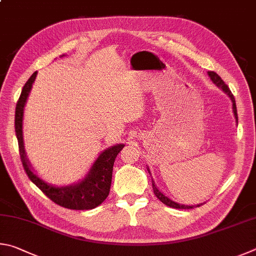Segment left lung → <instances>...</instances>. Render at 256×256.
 Returning <instances> with one entry per match:
<instances>
[{"instance_id": "obj_1", "label": "left lung", "mask_w": 256, "mask_h": 256, "mask_svg": "<svg viewBox=\"0 0 256 256\" xmlns=\"http://www.w3.org/2000/svg\"><path fill=\"white\" fill-rule=\"evenodd\" d=\"M208 75L210 80H212V82L217 85L218 88H220L224 92H225L228 96H230V98L232 100V112H234V116L236 119V124L238 122V116H237V110H236V103H235V98L234 96H232L230 88L227 86V85L225 84V82L222 80L220 76H219L217 73H214V72H208ZM147 171H148V173L150 174V168H147ZM152 186H153V190H154V194L155 196H158V198L160 199V201H162V202L164 204L168 206V207L171 208H176V209H191L194 207H200L201 204H196V206H188V204H178V202H176V201H173L172 199H170L168 196H165L162 191L158 190V188L155 186V182L153 178H152Z\"/></svg>"}]
</instances>
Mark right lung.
Masks as SVG:
<instances>
[{
  "instance_id": "obj_1",
  "label": "right lung",
  "mask_w": 256,
  "mask_h": 256,
  "mask_svg": "<svg viewBox=\"0 0 256 256\" xmlns=\"http://www.w3.org/2000/svg\"><path fill=\"white\" fill-rule=\"evenodd\" d=\"M36 76H37V72H34L30 76V78L26 80L16 108V135L18 142H19L21 162L26 176L49 199L52 200L55 204L62 206V207L73 210H88L96 208L109 196L114 160L124 145L116 144L103 150L96 160V162L93 163L84 178L73 183V184L58 186L44 181L42 178H39L34 173V168H31V164L29 163V160L26 158L24 144V132H22L24 106L36 80Z\"/></svg>"
}]
</instances>
